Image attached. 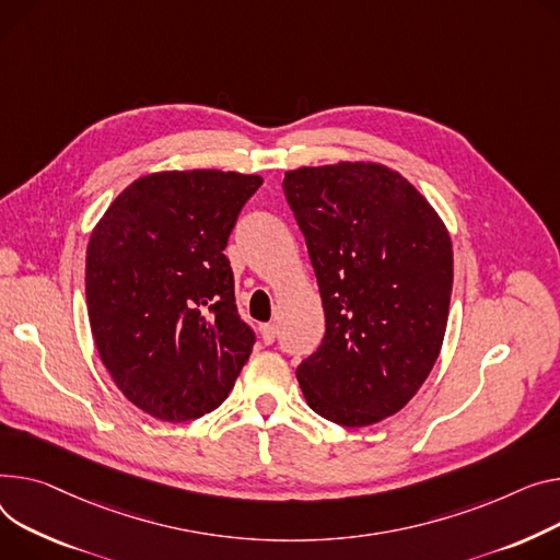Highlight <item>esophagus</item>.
<instances>
[{"mask_svg": "<svg viewBox=\"0 0 560 560\" xmlns=\"http://www.w3.org/2000/svg\"><path fill=\"white\" fill-rule=\"evenodd\" d=\"M277 332H279L277 324H264V326H260V338H264L266 345H272L277 340Z\"/></svg>", "mask_w": 560, "mask_h": 560, "instance_id": "34e87169", "label": "esophagus"}]
</instances>
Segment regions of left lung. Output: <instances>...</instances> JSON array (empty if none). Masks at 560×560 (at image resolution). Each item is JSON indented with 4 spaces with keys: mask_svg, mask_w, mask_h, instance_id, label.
<instances>
[{
    "mask_svg": "<svg viewBox=\"0 0 560 560\" xmlns=\"http://www.w3.org/2000/svg\"><path fill=\"white\" fill-rule=\"evenodd\" d=\"M283 191L326 319L296 381L319 417L381 423L415 398L439 358L455 275L448 228L412 182L378 162L285 171Z\"/></svg>",
    "mask_w": 560,
    "mask_h": 560,
    "instance_id": "8db88e82",
    "label": "left lung"
}]
</instances>
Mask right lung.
<instances>
[{
    "instance_id": "add662e5",
    "label": "right lung",
    "mask_w": 560,
    "mask_h": 560,
    "mask_svg": "<svg viewBox=\"0 0 560 560\" xmlns=\"http://www.w3.org/2000/svg\"><path fill=\"white\" fill-rule=\"evenodd\" d=\"M260 175L158 171L128 184L88 243L92 338L119 392L182 423L215 409L254 347L238 317L228 238Z\"/></svg>"
}]
</instances>
